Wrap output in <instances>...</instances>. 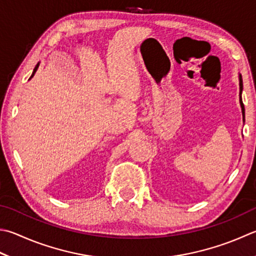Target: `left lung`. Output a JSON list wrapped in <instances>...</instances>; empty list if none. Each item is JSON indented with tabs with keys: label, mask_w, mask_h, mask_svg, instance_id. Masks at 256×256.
<instances>
[{
	"label": "left lung",
	"mask_w": 256,
	"mask_h": 256,
	"mask_svg": "<svg viewBox=\"0 0 256 256\" xmlns=\"http://www.w3.org/2000/svg\"><path fill=\"white\" fill-rule=\"evenodd\" d=\"M238 81H240V108H242V114H243V122H245V109H244V104L242 101V91H243V80H242V76L238 74Z\"/></svg>",
	"instance_id": "8db88e82"
}]
</instances>
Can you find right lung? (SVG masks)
Listing matches in <instances>:
<instances>
[{
	"label": "right lung",
	"instance_id": "1",
	"mask_svg": "<svg viewBox=\"0 0 256 256\" xmlns=\"http://www.w3.org/2000/svg\"><path fill=\"white\" fill-rule=\"evenodd\" d=\"M38 66H40V62H38V64L36 66V68H34V70H33V72H32V76H30V79H31V78H33V76H34V74H36V70H38ZM30 79H28V80H30Z\"/></svg>",
	"mask_w": 256,
	"mask_h": 256
}]
</instances>
